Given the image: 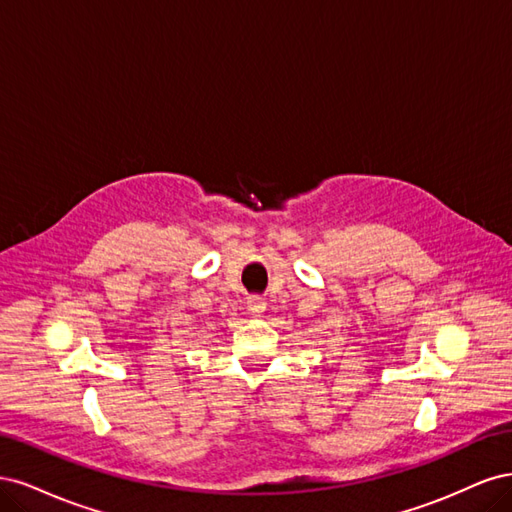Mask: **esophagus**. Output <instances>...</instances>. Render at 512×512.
<instances>
[{
  "mask_svg": "<svg viewBox=\"0 0 512 512\" xmlns=\"http://www.w3.org/2000/svg\"><path fill=\"white\" fill-rule=\"evenodd\" d=\"M247 312L252 316H262L267 312V301L262 297H250L247 299Z\"/></svg>",
  "mask_w": 512,
  "mask_h": 512,
  "instance_id": "esophagus-1",
  "label": "esophagus"
}]
</instances>
